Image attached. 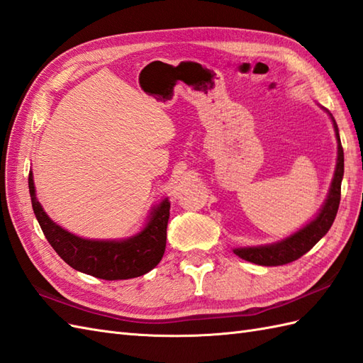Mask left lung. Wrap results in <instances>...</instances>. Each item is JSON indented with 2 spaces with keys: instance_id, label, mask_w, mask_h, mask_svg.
Wrapping results in <instances>:
<instances>
[{
  "instance_id": "1",
  "label": "left lung",
  "mask_w": 363,
  "mask_h": 363,
  "mask_svg": "<svg viewBox=\"0 0 363 363\" xmlns=\"http://www.w3.org/2000/svg\"><path fill=\"white\" fill-rule=\"evenodd\" d=\"M333 118V115L330 113ZM335 135H337V164H335L334 179L330 188V194L326 197L323 208L314 220H311L306 226L298 229L293 235L286 237L285 240L267 245V246H251V248H237L234 254L243 260H248L262 267H280L294 262L306 254L320 238L330 231V228L337 216L339 203H340V186L343 179V147L340 143L339 129L333 118Z\"/></svg>"
}]
</instances>
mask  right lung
<instances>
[{
    "instance_id": "add662e5",
    "label": "right lung",
    "mask_w": 363,
    "mask_h": 363,
    "mask_svg": "<svg viewBox=\"0 0 363 363\" xmlns=\"http://www.w3.org/2000/svg\"><path fill=\"white\" fill-rule=\"evenodd\" d=\"M32 208L48 242L69 267L103 280H126L140 277L160 263L166 250V228L171 203L164 199L154 208L143 231L120 242L87 240L67 233L43 211L35 197L33 175L29 172Z\"/></svg>"
}]
</instances>
